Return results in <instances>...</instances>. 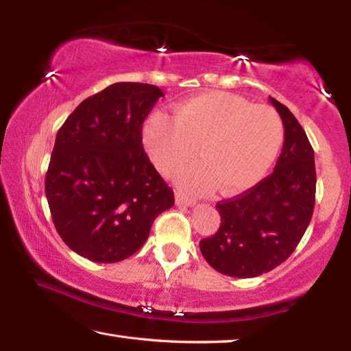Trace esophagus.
Returning a JSON list of instances; mask_svg holds the SVG:
<instances>
[{
  "instance_id": "esophagus-1",
  "label": "esophagus",
  "mask_w": 351,
  "mask_h": 351,
  "mask_svg": "<svg viewBox=\"0 0 351 351\" xmlns=\"http://www.w3.org/2000/svg\"><path fill=\"white\" fill-rule=\"evenodd\" d=\"M176 204H178V206L192 207V206H195V199L184 197V195H181V193H176Z\"/></svg>"
}]
</instances>
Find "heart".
Listing matches in <instances>:
<instances>
[{
	"label": "heart",
	"mask_w": 351,
	"mask_h": 351,
	"mask_svg": "<svg viewBox=\"0 0 351 351\" xmlns=\"http://www.w3.org/2000/svg\"><path fill=\"white\" fill-rule=\"evenodd\" d=\"M142 142L152 162L170 173L198 148L201 161L176 170V182L192 195H239L263 180L283 144L276 110L254 105L239 94L207 91L147 117Z\"/></svg>",
	"instance_id": "1"
}]
</instances>
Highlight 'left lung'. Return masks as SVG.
<instances>
[{
  "mask_svg": "<svg viewBox=\"0 0 351 351\" xmlns=\"http://www.w3.org/2000/svg\"><path fill=\"white\" fill-rule=\"evenodd\" d=\"M285 127L272 173L239 197L217 204L221 224L199 241L213 269L229 277H257L283 263L304 237L316 201L314 152L287 106L269 97Z\"/></svg>",
  "mask_w": 351,
  "mask_h": 351,
  "instance_id": "8db88e82",
  "label": "left lung"
}]
</instances>
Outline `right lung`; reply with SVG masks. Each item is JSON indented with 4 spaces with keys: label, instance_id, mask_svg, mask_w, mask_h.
<instances>
[{
    "label": "right lung",
    "instance_id": "add662e5",
    "mask_svg": "<svg viewBox=\"0 0 351 351\" xmlns=\"http://www.w3.org/2000/svg\"><path fill=\"white\" fill-rule=\"evenodd\" d=\"M164 93L119 82L88 97L58 130L45 192L62 240L82 257L116 263L139 251L173 190L142 145V123Z\"/></svg>",
    "mask_w": 351,
    "mask_h": 351
}]
</instances>
